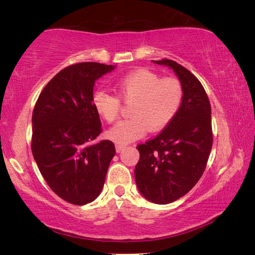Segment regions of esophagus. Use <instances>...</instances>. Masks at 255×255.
Returning a JSON list of instances; mask_svg holds the SVG:
<instances>
[{
	"label": "esophagus",
	"mask_w": 255,
	"mask_h": 255,
	"mask_svg": "<svg viewBox=\"0 0 255 255\" xmlns=\"http://www.w3.org/2000/svg\"><path fill=\"white\" fill-rule=\"evenodd\" d=\"M125 148V145H120V144H116V152L120 153L122 150Z\"/></svg>",
	"instance_id": "34e87169"
}]
</instances>
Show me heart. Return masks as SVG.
Here are the masks:
<instances>
[{
	"instance_id": "1",
	"label": "heart",
	"mask_w": 255,
	"mask_h": 255,
	"mask_svg": "<svg viewBox=\"0 0 255 255\" xmlns=\"http://www.w3.org/2000/svg\"><path fill=\"white\" fill-rule=\"evenodd\" d=\"M118 96L131 103V118L125 119L109 129L107 136L115 143L125 145L139 139L147 132L159 131L175 118L182 105L183 88L174 77H164L140 68L116 82ZM94 109L108 123L115 122L120 111L119 99L105 90L92 96Z\"/></svg>"
}]
</instances>
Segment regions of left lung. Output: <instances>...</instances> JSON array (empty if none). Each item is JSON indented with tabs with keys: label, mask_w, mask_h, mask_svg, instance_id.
Masks as SVG:
<instances>
[{
	"label": "left lung",
	"mask_w": 255,
	"mask_h": 255,
	"mask_svg": "<svg viewBox=\"0 0 255 255\" xmlns=\"http://www.w3.org/2000/svg\"><path fill=\"white\" fill-rule=\"evenodd\" d=\"M174 71L183 88L175 118L161 133L137 146L140 157L135 180L146 199L158 205L178 200L195 187L213 146L211 108L200 81L174 60H153Z\"/></svg>",
	"instance_id": "obj_1"
}]
</instances>
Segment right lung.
<instances>
[{
	"mask_svg": "<svg viewBox=\"0 0 255 255\" xmlns=\"http://www.w3.org/2000/svg\"><path fill=\"white\" fill-rule=\"evenodd\" d=\"M114 65L85 62L57 73L32 112L31 150L49 188L72 205H86L100 195L116 154L110 140H93L102 131L92 105L96 81Z\"/></svg>",
	"mask_w": 255,
	"mask_h": 255,
	"instance_id": "right-lung-1",
	"label": "right lung"
}]
</instances>
